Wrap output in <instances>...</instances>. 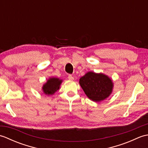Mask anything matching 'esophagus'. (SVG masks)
Segmentation results:
<instances>
[{
    "instance_id": "obj_1",
    "label": "esophagus",
    "mask_w": 148,
    "mask_h": 148,
    "mask_svg": "<svg viewBox=\"0 0 148 148\" xmlns=\"http://www.w3.org/2000/svg\"><path fill=\"white\" fill-rule=\"evenodd\" d=\"M68 79L69 80H74V77L72 76V75H69L68 76Z\"/></svg>"
}]
</instances>
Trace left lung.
Segmentation results:
<instances>
[{"instance_id":"obj_1","label":"left lung","mask_w":148,"mask_h":148,"mask_svg":"<svg viewBox=\"0 0 148 148\" xmlns=\"http://www.w3.org/2000/svg\"><path fill=\"white\" fill-rule=\"evenodd\" d=\"M79 84L87 97L95 102L108 98L113 87L112 81L108 76L93 72H88L81 77Z\"/></svg>"}]
</instances>
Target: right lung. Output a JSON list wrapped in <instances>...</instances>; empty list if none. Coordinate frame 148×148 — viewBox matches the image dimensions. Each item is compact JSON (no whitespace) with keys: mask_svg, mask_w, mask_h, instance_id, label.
Here are the masks:
<instances>
[{"mask_svg":"<svg viewBox=\"0 0 148 148\" xmlns=\"http://www.w3.org/2000/svg\"><path fill=\"white\" fill-rule=\"evenodd\" d=\"M62 81L59 79L58 78L56 77H52L49 78V79L47 81V83L44 84L42 87L43 92L46 95H53L57 91L59 88L60 85L62 83Z\"/></svg>","mask_w":148,"mask_h":148,"instance_id":"1","label":"right lung"}]
</instances>
